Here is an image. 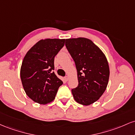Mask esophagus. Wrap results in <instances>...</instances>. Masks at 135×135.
Wrapping results in <instances>:
<instances>
[{
	"mask_svg": "<svg viewBox=\"0 0 135 135\" xmlns=\"http://www.w3.org/2000/svg\"><path fill=\"white\" fill-rule=\"evenodd\" d=\"M64 79L65 81H67L68 80V77L67 76H65L64 78Z\"/></svg>",
	"mask_w": 135,
	"mask_h": 135,
	"instance_id": "obj_1",
	"label": "esophagus"
}]
</instances>
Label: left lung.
<instances>
[{"label":"left lung","instance_id":"obj_1","mask_svg":"<svg viewBox=\"0 0 135 135\" xmlns=\"http://www.w3.org/2000/svg\"><path fill=\"white\" fill-rule=\"evenodd\" d=\"M66 46L75 61L78 85L71 90L74 99L90 105L99 99L107 89L110 69L107 57L90 39H66Z\"/></svg>","mask_w":135,"mask_h":135}]
</instances>
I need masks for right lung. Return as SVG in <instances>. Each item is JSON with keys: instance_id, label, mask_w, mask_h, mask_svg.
Segmentation results:
<instances>
[{"instance_id": "obj_1", "label": "right lung", "mask_w": 135, "mask_h": 135, "mask_svg": "<svg viewBox=\"0 0 135 135\" xmlns=\"http://www.w3.org/2000/svg\"><path fill=\"white\" fill-rule=\"evenodd\" d=\"M64 43V39H41L24 57L21 80L26 94L34 102L42 104L51 102L62 85L53 70L54 58Z\"/></svg>"}]
</instances>
